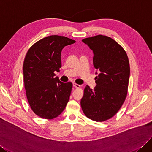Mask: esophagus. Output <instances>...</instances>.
<instances>
[{"label": "esophagus", "instance_id": "34e87169", "mask_svg": "<svg viewBox=\"0 0 152 152\" xmlns=\"http://www.w3.org/2000/svg\"><path fill=\"white\" fill-rule=\"evenodd\" d=\"M73 86H74L75 88H79L81 87V85H78V84H76V83H73Z\"/></svg>", "mask_w": 152, "mask_h": 152}]
</instances>
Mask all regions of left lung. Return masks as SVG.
Wrapping results in <instances>:
<instances>
[{
	"mask_svg": "<svg viewBox=\"0 0 152 152\" xmlns=\"http://www.w3.org/2000/svg\"><path fill=\"white\" fill-rule=\"evenodd\" d=\"M82 42L94 52V66L99 74L95 77L94 89L85 87L81 108L88 118L97 122L107 121L119 111L128 94V57L124 48L109 37L99 35Z\"/></svg>",
	"mask_w": 152,
	"mask_h": 152,
	"instance_id": "obj_1",
	"label": "left lung"
}]
</instances>
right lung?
<instances>
[{
    "label": "right lung",
    "instance_id": "obj_1",
    "mask_svg": "<svg viewBox=\"0 0 152 152\" xmlns=\"http://www.w3.org/2000/svg\"><path fill=\"white\" fill-rule=\"evenodd\" d=\"M75 40L58 35L48 36L30 48L23 63V80L31 110L41 118L59 115L69 100L72 83L61 82L55 72L61 67V52Z\"/></svg>",
    "mask_w": 152,
    "mask_h": 152
}]
</instances>
